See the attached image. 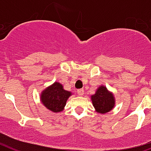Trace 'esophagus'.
<instances>
[{
    "label": "esophagus",
    "instance_id": "1",
    "mask_svg": "<svg viewBox=\"0 0 151 151\" xmlns=\"http://www.w3.org/2000/svg\"><path fill=\"white\" fill-rule=\"evenodd\" d=\"M77 94H78V96H83V94H84V90H83V89H78V90H77Z\"/></svg>",
    "mask_w": 151,
    "mask_h": 151
}]
</instances>
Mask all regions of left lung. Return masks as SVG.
I'll list each match as a JSON object with an SVG mask.
<instances>
[{
	"instance_id": "left-lung-1",
	"label": "left lung",
	"mask_w": 151,
	"mask_h": 151,
	"mask_svg": "<svg viewBox=\"0 0 151 151\" xmlns=\"http://www.w3.org/2000/svg\"><path fill=\"white\" fill-rule=\"evenodd\" d=\"M91 100L96 111L99 114L109 112L115 105L114 94L104 86H100L98 88L96 93L91 96Z\"/></svg>"
}]
</instances>
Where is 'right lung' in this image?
<instances>
[{
	"label": "right lung",
	"instance_id": "add662e5",
	"mask_svg": "<svg viewBox=\"0 0 151 151\" xmlns=\"http://www.w3.org/2000/svg\"><path fill=\"white\" fill-rule=\"evenodd\" d=\"M71 95V92L64 89L62 84L55 82L42 91L40 101L45 108L53 113L61 112L64 110L68 99Z\"/></svg>",
	"mask_w": 151,
	"mask_h": 151
}]
</instances>
